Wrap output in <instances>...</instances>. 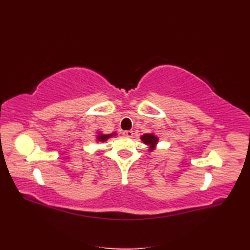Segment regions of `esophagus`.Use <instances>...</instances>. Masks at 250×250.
Instances as JSON below:
<instances>
[{
  "label": "esophagus",
  "instance_id": "1",
  "mask_svg": "<svg viewBox=\"0 0 250 250\" xmlns=\"http://www.w3.org/2000/svg\"><path fill=\"white\" fill-rule=\"evenodd\" d=\"M123 135L124 137H127V138H132L133 137V131L132 130H126L123 132Z\"/></svg>",
  "mask_w": 250,
  "mask_h": 250
}]
</instances>
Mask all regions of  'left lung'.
<instances>
[{
  "label": "left lung",
  "mask_w": 250,
  "mask_h": 250,
  "mask_svg": "<svg viewBox=\"0 0 250 250\" xmlns=\"http://www.w3.org/2000/svg\"><path fill=\"white\" fill-rule=\"evenodd\" d=\"M142 142L145 144V145L149 146V151H152L155 149L156 144L158 142V138L153 133H145L141 137Z\"/></svg>",
  "instance_id": "1"
}]
</instances>
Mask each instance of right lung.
Here are the masks:
<instances>
[{"label": "right lung", "instance_id": "add662e5", "mask_svg": "<svg viewBox=\"0 0 250 250\" xmlns=\"http://www.w3.org/2000/svg\"><path fill=\"white\" fill-rule=\"evenodd\" d=\"M115 135H116V132H113L111 134H102V133H99V134L97 135V141L98 142H105V141H107L109 138L115 137Z\"/></svg>", "mask_w": 250, "mask_h": 250}]
</instances>
